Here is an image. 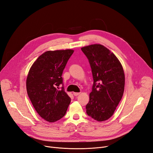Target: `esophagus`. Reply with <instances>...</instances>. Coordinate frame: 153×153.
I'll return each instance as SVG.
<instances>
[{
  "mask_svg": "<svg viewBox=\"0 0 153 153\" xmlns=\"http://www.w3.org/2000/svg\"><path fill=\"white\" fill-rule=\"evenodd\" d=\"M73 94H74V96H77L80 94V92H74L73 93Z\"/></svg>",
  "mask_w": 153,
  "mask_h": 153,
  "instance_id": "obj_1",
  "label": "esophagus"
}]
</instances>
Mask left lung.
I'll use <instances>...</instances> for the list:
<instances>
[{
    "instance_id": "1",
    "label": "left lung",
    "mask_w": 153,
    "mask_h": 153,
    "mask_svg": "<svg viewBox=\"0 0 153 153\" xmlns=\"http://www.w3.org/2000/svg\"><path fill=\"white\" fill-rule=\"evenodd\" d=\"M88 59L93 77L86 113L97 121L110 118L121 100L125 84L122 65L116 56L101 44L81 48Z\"/></svg>"
}]
</instances>
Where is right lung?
I'll list each match as a JSON object with an SVG mask.
<instances>
[{
	"mask_svg": "<svg viewBox=\"0 0 153 153\" xmlns=\"http://www.w3.org/2000/svg\"><path fill=\"white\" fill-rule=\"evenodd\" d=\"M73 52L71 49L45 52L29 70L26 81L28 96L39 116L48 122L63 117L71 102L63 87L62 74Z\"/></svg>",
	"mask_w": 153,
	"mask_h": 153,
	"instance_id": "add662e5",
	"label": "right lung"
}]
</instances>
